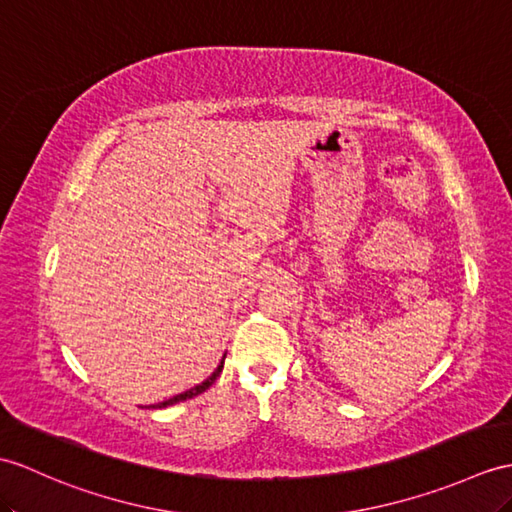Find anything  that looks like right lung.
<instances>
[{
  "mask_svg": "<svg viewBox=\"0 0 512 512\" xmlns=\"http://www.w3.org/2000/svg\"><path fill=\"white\" fill-rule=\"evenodd\" d=\"M222 366H224V360L218 364V368L216 371H213L205 382L202 384H198V386H194V388H189V390H185V392H181V395H176V397H172V399H168V401H161V403H154V406H150V408H168V406H174V403H178V401H187V399H192V397H196V395H200V392H205L213 382H216L218 379V375L222 373Z\"/></svg>",
  "mask_w": 512,
  "mask_h": 512,
  "instance_id": "1",
  "label": "right lung"
}]
</instances>
